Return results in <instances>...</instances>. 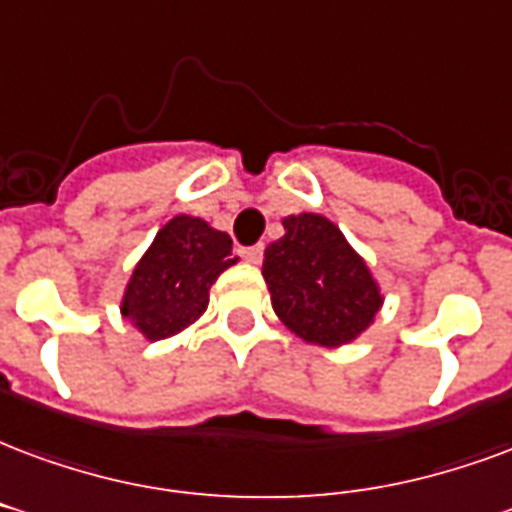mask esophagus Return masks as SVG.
I'll return each instance as SVG.
<instances>
[{"label":"esophagus","instance_id":"esophagus-1","mask_svg":"<svg viewBox=\"0 0 512 512\" xmlns=\"http://www.w3.org/2000/svg\"><path fill=\"white\" fill-rule=\"evenodd\" d=\"M238 255L244 257L246 263H260L263 260V246L257 244V246H241L238 249Z\"/></svg>","mask_w":512,"mask_h":512}]
</instances>
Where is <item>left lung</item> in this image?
<instances>
[{
    "label": "left lung",
    "mask_w": 512,
    "mask_h": 512,
    "mask_svg": "<svg viewBox=\"0 0 512 512\" xmlns=\"http://www.w3.org/2000/svg\"><path fill=\"white\" fill-rule=\"evenodd\" d=\"M285 236L266 249L271 304L304 342L336 347L366 331L380 312V290L342 230L317 214L287 217Z\"/></svg>",
    "instance_id": "obj_1"
}]
</instances>
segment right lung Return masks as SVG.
Masks as SVG:
<instances>
[{
  "label": "right lung",
  "instance_id": "obj_1",
  "mask_svg": "<svg viewBox=\"0 0 512 512\" xmlns=\"http://www.w3.org/2000/svg\"><path fill=\"white\" fill-rule=\"evenodd\" d=\"M230 249V236L203 219H170L132 271L121 314L151 342L179 333L206 312L211 285L238 260Z\"/></svg>",
  "mask_w": 512,
  "mask_h": 512
}]
</instances>
